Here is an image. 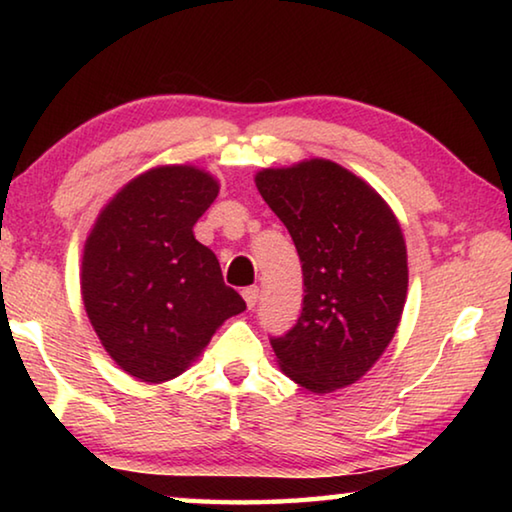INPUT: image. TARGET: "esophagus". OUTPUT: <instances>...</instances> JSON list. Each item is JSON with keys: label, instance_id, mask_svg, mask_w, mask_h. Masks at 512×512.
I'll return each mask as SVG.
<instances>
[{"label": "esophagus", "instance_id": "obj_1", "mask_svg": "<svg viewBox=\"0 0 512 512\" xmlns=\"http://www.w3.org/2000/svg\"><path fill=\"white\" fill-rule=\"evenodd\" d=\"M241 296H244L248 309H253L259 302V289L257 287H246L244 291H241Z\"/></svg>", "mask_w": 512, "mask_h": 512}]
</instances>
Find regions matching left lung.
Wrapping results in <instances>:
<instances>
[{
    "label": "left lung",
    "instance_id": "1",
    "mask_svg": "<svg viewBox=\"0 0 512 512\" xmlns=\"http://www.w3.org/2000/svg\"><path fill=\"white\" fill-rule=\"evenodd\" d=\"M259 194L296 244L305 298L287 334L271 336L284 375L329 393L366 375L402 318L404 237L375 189L329 160L264 169Z\"/></svg>",
    "mask_w": 512,
    "mask_h": 512
}]
</instances>
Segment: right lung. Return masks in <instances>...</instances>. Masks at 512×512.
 I'll list each match as a JSON object with an SVG mask.
<instances>
[{
    "label": "right lung",
    "mask_w": 512,
    "mask_h": 512,
    "mask_svg": "<svg viewBox=\"0 0 512 512\" xmlns=\"http://www.w3.org/2000/svg\"><path fill=\"white\" fill-rule=\"evenodd\" d=\"M219 194L196 167H158L103 207L85 241L81 293L121 370L160 384L178 377L225 318L246 309L194 223Z\"/></svg>",
    "instance_id": "obj_1"
}]
</instances>
